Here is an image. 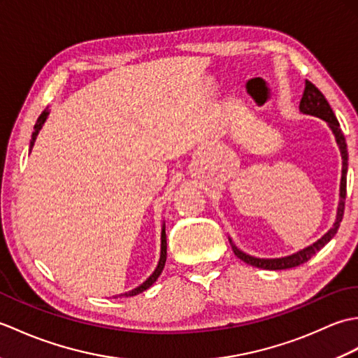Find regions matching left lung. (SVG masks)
<instances>
[{"mask_svg":"<svg viewBox=\"0 0 358 358\" xmlns=\"http://www.w3.org/2000/svg\"><path fill=\"white\" fill-rule=\"evenodd\" d=\"M300 110L303 113H309V115H314L324 120L326 123L329 124V127L332 129L334 135H336V140L338 148L341 150V158H343V169H341V185H340V204H338V210H337V220L331 229L326 232L323 237L315 241L314 245L308 246L306 249L300 250L294 255L289 257H283V258H255L250 257L245 252H241L240 249H237V246L234 245L231 241V246L234 254L237 255L240 260H243L245 263L255 266V268H262V269H269V271H280V269H289V268H295V266H300L303 263H306L308 260H310V257L315 255L318 250H320L326 243L331 241V238L334 235L337 234L341 220H343V214H345V200H346V173H348V146H346V140L345 135L341 132L340 129V123L338 120L336 118V113L332 112L331 106L326 100L324 95L318 90L313 83L310 81H305V90H303V96L300 100Z\"/></svg>","mask_w":358,"mask_h":358,"instance_id":"1","label":"left lung"}]
</instances>
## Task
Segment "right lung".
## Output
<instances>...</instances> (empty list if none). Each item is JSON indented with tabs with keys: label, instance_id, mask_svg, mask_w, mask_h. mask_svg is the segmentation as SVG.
Here are the masks:
<instances>
[{
	"label": "right lung",
	"instance_id": "add662e5",
	"mask_svg": "<svg viewBox=\"0 0 358 358\" xmlns=\"http://www.w3.org/2000/svg\"><path fill=\"white\" fill-rule=\"evenodd\" d=\"M48 110H44L40 117H38V120H36V124H35V132L32 134V141H30V149H32V146H34V143H35V138H36V135H38V132H40V129H41V126H43V123L45 121V118H48ZM166 255H167V245H166V229H164V226H163V232H162V255H159V262H158V266H157V269L154 271V273H152V275L144 281L143 285H140L138 287H135V289H132V291H129V292H126V294H121V295H118V296H134V295H136V294H141L143 291H146V289H149L152 285L155 283L157 281V278L159 277V273L163 272V268H164V263H166ZM117 299V296H115Z\"/></svg>",
	"mask_w": 358,
	"mask_h": 358
}]
</instances>
